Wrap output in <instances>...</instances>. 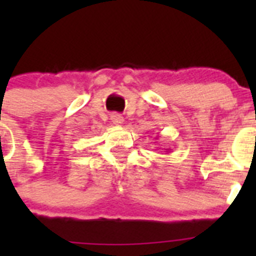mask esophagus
<instances>
[{
  "mask_svg": "<svg viewBox=\"0 0 256 256\" xmlns=\"http://www.w3.org/2000/svg\"><path fill=\"white\" fill-rule=\"evenodd\" d=\"M112 122L114 124H122L123 123V116L119 114H114L112 115Z\"/></svg>",
  "mask_w": 256,
  "mask_h": 256,
  "instance_id": "34e87169",
  "label": "esophagus"
}]
</instances>
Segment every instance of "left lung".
<instances>
[{
  "mask_svg": "<svg viewBox=\"0 0 256 256\" xmlns=\"http://www.w3.org/2000/svg\"><path fill=\"white\" fill-rule=\"evenodd\" d=\"M166 150H168V148H166Z\"/></svg>",
  "mask_w": 256,
  "mask_h": 256,
  "instance_id": "obj_1",
  "label": "left lung"
}]
</instances>
